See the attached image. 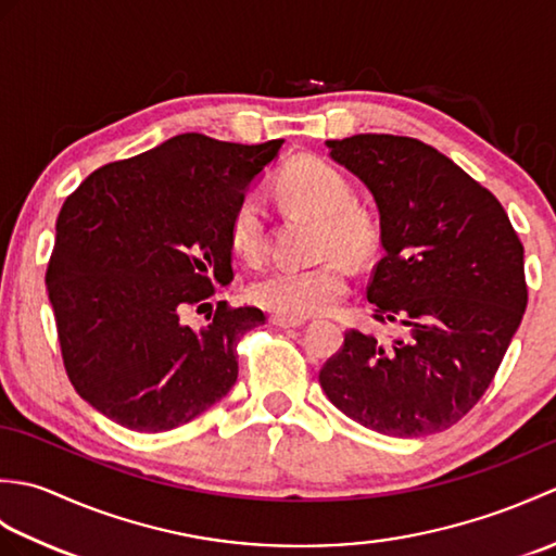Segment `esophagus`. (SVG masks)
<instances>
[{
    "mask_svg": "<svg viewBox=\"0 0 556 556\" xmlns=\"http://www.w3.org/2000/svg\"><path fill=\"white\" fill-rule=\"evenodd\" d=\"M269 323L281 329H293L305 325V320H296V317H285V315H269Z\"/></svg>",
    "mask_w": 556,
    "mask_h": 556,
    "instance_id": "34e87169",
    "label": "esophagus"
}]
</instances>
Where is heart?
Listing matches in <instances>:
<instances>
[{
  "label": "heart",
  "instance_id": "obj_1",
  "mask_svg": "<svg viewBox=\"0 0 556 556\" xmlns=\"http://www.w3.org/2000/svg\"><path fill=\"white\" fill-rule=\"evenodd\" d=\"M277 193L293 210L317 219L315 253L327 255L305 267H275L255 279L248 293L260 308L285 317H313L332 313L349 293V269L337 253L361 263L372 251V227L353 207L349 181L320 160H296L279 174ZM265 212L255 198L245 195L229 219V245L233 255L255 263L265 251Z\"/></svg>",
  "mask_w": 556,
  "mask_h": 556
}]
</instances>
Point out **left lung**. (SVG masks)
Masks as SVG:
<instances>
[{
    "mask_svg": "<svg viewBox=\"0 0 556 556\" xmlns=\"http://www.w3.org/2000/svg\"><path fill=\"white\" fill-rule=\"evenodd\" d=\"M327 148L375 195L384 253L368 301L377 323L404 334L349 329L320 384L375 432H442L488 392L521 325L523 243L500 200L422 140L358 134Z\"/></svg>",
    "mask_w": 556,
    "mask_h": 556,
    "instance_id": "1",
    "label": "left lung"
}]
</instances>
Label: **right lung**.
Instances as JSON below:
<instances>
[{"mask_svg": "<svg viewBox=\"0 0 556 556\" xmlns=\"http://www.w3.org/2000/svg\"><path fill=\"white\" fill-rule=\"evenodd\" d=\"M281 143L181 134L66 198L45 281L68 380L102 416L164 432L233 387L236 346L265 313L219 301L200 332L179 317L233 277L231 212Z\"/></svg>", "mask_w": 556, "mask_h": 556, "instance_id": "right-lung-1", "label": "right lung"}]
</instances>
